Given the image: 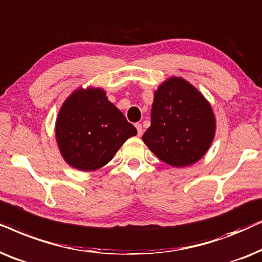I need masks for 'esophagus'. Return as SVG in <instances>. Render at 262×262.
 I'll use <instances>...</instances> for the list:
<instances>
[{"label": "esophagus", "instance_id": "esophagus-1", "mask_svg": "<svg viewBox=\"0 0 262 262\" xmlns=\"http://www.w3.org/2000/svg\"><path fill=\"white\" fill-rule=\"evenodd\" d=\"M135 127L138 129V135L139 137H141L142 135V125L140 123H135Z\"/></svg>", "mask_w": 262, "mask_h": 262}]
</instances>
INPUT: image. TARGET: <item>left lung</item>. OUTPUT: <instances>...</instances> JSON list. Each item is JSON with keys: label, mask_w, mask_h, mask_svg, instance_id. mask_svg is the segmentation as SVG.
Here are the masks:
<instances>
[{"label": "left lung", "mask_w": 262, "mask_h": 262, "mask_svg": "<svg viewBox=\"0 0 262 262\" xmlns=\"http://www.w3.org/2000/svg\"><path fill=\"white\" fill-rule=\"evenodd\" d=\"M215 134V116L204 95L172 76L155 91L151 125L142 141L164 163L183 167L206 155Z\"/></svg>", "instance_id": "obj_1"}]
</instances>
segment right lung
<instances>
[{"instance_id":"add662e5","label":"right lung","mask_w":262,"mask_h":262,"mask_svg":"<svg viewBox=\"0 0 262 262\" xmlns=\"http://www.w3.org/2000/svg\"><path fill=\"white\" fill-rule=\"evenodd\" d=\"M138 132L107 99L100 87H79L58 111L55 137L66 163L95 171L113 159L127 139Z\"/></svg>"}]
</instances>
